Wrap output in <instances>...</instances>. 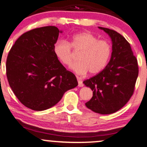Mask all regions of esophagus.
<instances>
[{
    "label": "esophagus",
    "instance_id": "1",
    "mask_svg": "<svg viewBox=\"0 0 147 147\" xmlns=\"http://www.w3.org/2000/svg\"><path fill=\"white\" fill-rule=\"evenodd\" d=\"M78 86L79 87H83L84 84L82 83V82L81 80H78Z\"/></svg>",
    "mask_w": 147,
    "mask_h": 147
}]
</instances>
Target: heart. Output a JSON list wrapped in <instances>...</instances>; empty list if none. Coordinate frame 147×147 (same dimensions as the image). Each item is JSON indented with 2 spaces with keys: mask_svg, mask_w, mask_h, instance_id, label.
Here are the masks:
<instances>
[{
  "mask_svg": "<svg viewBox=\"0 0 147 147\" xmlns=\"http://www.w3.org/2000/svg\"><path fill=\"white\" fill-rule=\"evenodd\" d=\"M81 52L79 62L71 66L72 70L79 75L89 72L91 75L100 72L107 65L111 55V43L106 40H99L93 34L84 32L76 34L72 37L70 43L63 40L57 41L54 45V52L62 63L70 66L73 60L72 49Z\"/></svg>",
  "mask_w": 147,
  "mask_h": 147,
  "instance_id": "b5f03b06",
  "label": "heart"
}]
</instances>
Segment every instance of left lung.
I'll list each match as a JSON object with an SVG mask.
<instances>
[{
    "label": "left lung",
    "mask_w": 147,
    "mask_h": 147,
    "mask_svg": "<svg viewBox=\"0 0 147 147\" xmlns=\"http://www.w3.org/2000/svg\"><path fill=\"white\" fill-rule=\"evenodd\" d=\"M112 40V54L105 68L84 84L92 90L86 106L97 113H113L129 102L134 92L139 69L130 43L115 30L99 27Z\"/></svg>",
    "instance_id": "left-lung-1"
}]
</instances>
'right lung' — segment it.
Here are the masks:
<instances>
[{
    "mask_svg": "<svg viewBox=\"0 0 147 147\" xmlns=\"http://www.w3.org/2000/svg\"><path fill=\"white\" fill-rule=\"evenodd\" d=\"M55 26L30 30L11 47L6 75L11 90L26 107L41 111L57 104L67 90L78 85L75 75L60 63L54 52L59 34Z\"/></svg>",
    "mask_w": 147,
    "mask_h": 147,
    "instance_id": "right-lung-1",
    "label": "right lung"
}]
</instances>
